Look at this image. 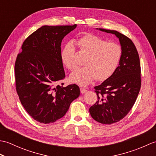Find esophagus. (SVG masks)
I'll return each instance as SVG.
<instances>
[{
  "instance_id": "1",
  "label": "esophagus",
  "mask_w": 156,
  "mask_h": 156,
  "mask_svg": "<svg viewBox=\"0 0 156 156\" xmlns=\"http://www.w3.org/2000/svg\"><path fill=\"white\" fill-rule=\"evenodd\" d=\"M87 92V90L86 88H82V87L80 88V92H81L82 94H84V93H85V92Z\"/></svg>"
}]
</instances>
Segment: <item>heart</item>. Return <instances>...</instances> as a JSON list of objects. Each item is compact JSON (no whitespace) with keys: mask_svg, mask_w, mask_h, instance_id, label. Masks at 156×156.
Listing matches in <instances>:
<instances>
[{"mask_svg":"<svg viewBox=\"0 0 156 156\" xmlns=\"http://www.w3.org/2000/svg\"><path fill=\"white\" fill-rule=\"evenodd\" d=\"M78 44L84 51V67L78 68L70 75L71 82L87 86L97 79L104 81L109 78L117 69L122 56L121 46L93 34H87L78 39ZM61 59L69 70H73L77 65L76 49L72 42L66 44L61 51Z\"/></svg>","mask_w":156,"mask_h":156,"instance_id":"b5f03b06","label":"heart"}]
</instances>
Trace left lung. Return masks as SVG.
Returning <instances> with one entry per match:
<instances>
[{
    "instance_id": "obj_1",
    "label": "left lung",
    "mask_w": 156,
    "mask_h": 156,
    "mask_svg": "<svg viewBox=\"0 0 156 156\" xmlns=\"http://www.w3.org/2000/svg\"><path fill=\"white\" fill-rule=\"evenodd\" d=\"M99 30L117 36L122 49L121 59L114 74L94 87L98 101L89 108L95 121L111 125L123 119L135 104L141 84L140 61L133 42L127 36L114 30Z\"/></svg>"
}]
</instances>
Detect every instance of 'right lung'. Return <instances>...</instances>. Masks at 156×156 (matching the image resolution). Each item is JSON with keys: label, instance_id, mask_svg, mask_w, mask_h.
I'll return each mask as SVG.
<instances>
[{"label": "right lung", "instance_id": "obj_1", "mask_svg": "<svg viewBox=\"0 0 156 156\" xmlns=\"http://www.w3.org/2000/svg\"><path fill=\"white\" fill-rule=\"evenodd\" d=\"M74 25H44L22 45L15 65L16 90L23 107L35 120L48 124L64 117L80 94L76 84L64 87L61 43Z\"/></svg>", "mask_w": 156, "mask_h": 156}]
</instances>
